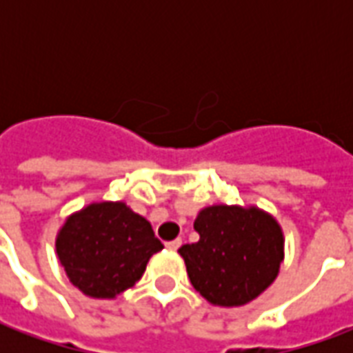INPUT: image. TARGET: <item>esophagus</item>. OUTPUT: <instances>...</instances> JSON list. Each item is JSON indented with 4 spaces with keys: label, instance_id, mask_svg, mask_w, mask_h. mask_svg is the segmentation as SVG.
I'll list each match as a JSON object with an SVG mask.
<instances>
[{
    "label": "esophagus",
    "instance_id": "1",
    "mask_svg": "<svg viewBox=\"0 0 353 353\" xmlns=\"http://www.w3.org/2000/svg\"><path fill=\"white\" fill-rule=\"evenodd\" d=\"M179 245H181V240H179V238H177V240H172V242H166V248H168V250H172V252L179 250Z\"/></svg>",
    "mask_w": 353,
    "mask_h": 353
}]
</instances>
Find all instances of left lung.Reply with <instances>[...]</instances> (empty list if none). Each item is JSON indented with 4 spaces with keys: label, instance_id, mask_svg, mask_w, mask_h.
Masks as SVG:
<instances>
[{
    "label": "left lung",
    "instance_id": "8db88e82",
    "mask_svg": "<svg viewBox=\"0 0 353 353\" xmlns=\"http://www.w3.org/2000/svg\"><path fill=\"white\" fill-rule=\"evenodd\" d=\"M199 242L179 253L192 288L210 303L242 306L278 276L283 236L270 215L257 208L212 206L194 219Z\"/></svg>",
    "mask_w": 353,
    "mask_h": 353
}]
</instances>
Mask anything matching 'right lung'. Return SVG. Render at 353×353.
Listing matches in <instances>:
<instances>
[{
	"instance_id": "add662e5",
	"label": "right lung",
	"mask_w": 353,
	"mask_h": 353,
	"mask_svg": "<svg viewBox=\"0 0 353 353\" xmlns=\"http://www.w3.org/2000/svg\"><path fill=\"white\" fill-rule=\"evenodd\" d=\"M162 248L151 223L123 202L90 204L72 215L57 238L68 278L96 299H113L132 288Z\"/></svg>"
}]
</instances>
